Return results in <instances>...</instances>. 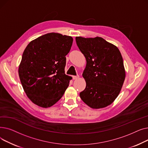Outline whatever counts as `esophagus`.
<instances>
[{"label": "esophagus", "instance_id": "obj_1", "mask_svg": "<svg viewBox=\"0 0 148 148\" xmlns=\"http://www.w3.org/2000/svg\"><path fill=\"white\" fill-rule=\"evenodd\" d=\"M73 78L74 80H77V79H78L79 78V75H74V76L73 77Z\"/></svg>", "mask_w": 148, "mask_h": 148}]
</instances>
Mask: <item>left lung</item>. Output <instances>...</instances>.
Instances as JSON below:
<instances>
[{
  "instance_id": "8db88e82",
  "label": "left lung",
  "mask_w": 148,
  "mask_h": 148,
  "mask_svg": "<svg viewBox=\"0 0 148 148\" xmlns=\"http://www.w3.org/2000/svg\"><path fill=\"white\" fill-rule=\"evenodd\" d=\"M75 41L86 60L82 74L86 86L80 93L81 99L95 109L110 105L119 94L125 79L119 50L99 36H76Z\"/></svg>"
}]
</instances>
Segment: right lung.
Here are the masks:
<instances>
[{
	"label": "right lung",
	"mask_w": 148,
	"mask_h": 148,
	"mask_svg": "<svg viewBox=\"0 0 148 148\" xmlns=\"http://www.w3.org/2000/svg\"><path fill=\"white\" fill-rule=\"evenodd\" d=\"M73 38L49 33L30 41L23 53L18 75L26 94L35 104L48 108L64 94L71 77L65 74V56Z\"/></svg>",
	"instance_id": "right-lung-1"
}]
</instances>
